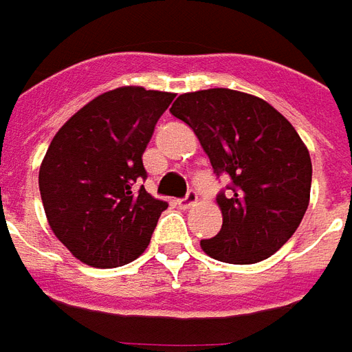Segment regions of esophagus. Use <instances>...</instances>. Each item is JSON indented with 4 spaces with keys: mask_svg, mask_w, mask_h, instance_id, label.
Listing matches in <instances>:
<instances>
[{
    "mask_svg": "<svg viewBox=\"0 0 352 352\" xmlns=\"http://www.w3.org/2000/svg\"><path fill=\"white\" fill-rule=\"evenodd\" d=\"M178 204H179V208H184V210L195 206V204H197V193H195V191H189V193H187L184 199H179Z\"/></svg>",
    "mask_w": 352,
    "mask_h": 352,
    "instance_id": "esophagus-1",
    "label": "esophagus"
}]
</instances>
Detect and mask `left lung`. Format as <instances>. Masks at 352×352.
<instances>
[{"mask_svg":"<svg viewBox=\"0 0 352 352\" xmlns=\"http://www.w3.org/2000/svg\"><path fill=\"white\" fill-rule=\"evenodd\" d=\"M170 114L195 131L214 173L232 179L217 195L221 230L202 251L229 264L274 255L298 229L311 191V157L291 122L261 97L227 88L179 95Z\"/></svg>","mask_w":352,"mask_h":352,"instance_id":"8db88e82","label":"left lung"}]
</instances>
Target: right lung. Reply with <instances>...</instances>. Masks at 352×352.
<instances>
[{
	"label": "right lung",
	"mask_w": 352,
	"mask_h": 352,
	"mask_svg": "<svg viewBox=\"0 0 352 352\" xmlns=\"http://www.w3.org/2000/svg\"><path fill=\"white\" fill-rule=\"evenodd\" d=\"M174 94L140 86L110 89L63 123L41 163L50 229L74 257L116 268L142 255L165 201L144 186L142 153Z\"/></svg>",
	"instance_id": "obj_1"
}]
</instances>
